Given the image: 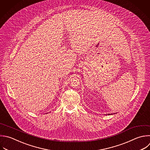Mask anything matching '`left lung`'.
<instances>
[{"mask_svg":"<svg viewBox=\"0 0 150 150\" xmlns=\"http://www.w3.org/2000/svg\"><path fill=\"white\" fill-rule=\"evenodd\" d=\"M108 115H110V114H107Z\"/></svg>","mask_w":150,"mask_h":150,"instance_id":"obj_1","label":"left lung"}]
</instances>
